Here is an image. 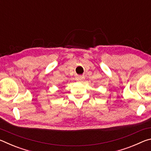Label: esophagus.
Here are the masks:
<instances>
[{
  "label": "esophagus",
  "mask_w": 151,
  "mask_h": 151,
  "mask_svg": "<svg viewBox=\"0 0 151 151\" xmlns=\"http://www.w3.org/2000/svg\"><path fill=\"white\" fill-rule=\"evenodd\" d=\"M84 79H85V77H84V76H78L76 78V80L78 81H82L83 80H84Z\"/></svg>",
  "instance_id": "obj_1"
}]
</instances>
